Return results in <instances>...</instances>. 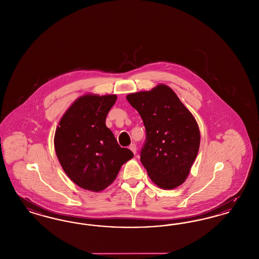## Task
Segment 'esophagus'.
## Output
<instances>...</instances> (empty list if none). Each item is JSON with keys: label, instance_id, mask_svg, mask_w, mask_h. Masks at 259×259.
<instances>
[{"label": "esophagus", "instance_id": "obj_1", "mask_svg": "<svg viewBox=\"0 0 259 259\" xmlns=\"http://www.w3.org/2000/svg\"><path fill=\"white\" fill-rule=\"evenodd\" d=\"M129 149L136 154V152H137V145H135V144H131V145L129 146Z\"/></svg>", "mask_w": 259, "mask_h": 259}]
</instances>
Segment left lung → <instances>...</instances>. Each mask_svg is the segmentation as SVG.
Wrapping results in <instances>:
<instances>
[{"instance_id": "8db88e82", "label": "left lung", "mask_w": 259, "mask_h": 259, "mask_svg": "<svg viewBox=\"0 0 259 259\" xmlns=\"http://www.w3.org/2000/svg\"><path fill=\"white\" fill-rule=\"evenodd\" d=\"M126 99L143 118L146 141L141 162L157 186L171 190L183 184L200 144L197 120L165 83L150 91L127 94Z\"/></svg>"}]
</instances>
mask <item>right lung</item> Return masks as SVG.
Masks as SVG:
<instances>
[{
    "instance_id": "1",
    "label": "right lung",
    "mask_w": 259,
    "mask_h": 259,
    "mask_svg": "<svg viewBox=\"0 0 259 259\" xmlns=\"http://www.w3.org/2000/svg\"><path fill=\"white\" fill-rule=\"evenodd\" d=\"M116 98L115 94H83L66 110L56 129L54 145L62 169L84 190L103 191L134 156L120 147L106 126Z\"/></svg>"
}]
</instances>
